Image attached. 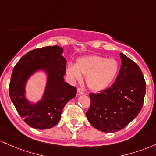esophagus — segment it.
<instances>
[{
	"mask_svg": "<svg viewBox=\"0 0 156 156\" xmlns=\"http://www.w3.org/2000/svg\"><path fill=\"white\" fill-rule=\"evenodd\" d=\"M77 92L80 94H84V90H83V88H81V87H78V88H77Z\"/></svg>",
	"mask_w": 156,
	"mask_h": 156,
	"instance_id": "34e87169",
	"label": "esophagus"
}]
</instances>
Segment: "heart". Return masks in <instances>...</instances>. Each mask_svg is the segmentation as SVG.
<instances>
[{
    "instance_id": "heart-1",
    "label": "heart",
    "mask_w": 156,
    "mask_h": 156,
    "mask_svg": "<svg viewBox=\"0 0 156 156\" xmlns=\"http://www.w3.org/2000/svg\"><path fill=\"white\" fill-rule=\"evenodd\" d=\"M119 70L116 59L90 55L79 59L75 66L69 65L66 71L73 80L80 81L82 75L86 76L87 86L94 91H100L111 85Z\"/></svg>"
}]
</instances>
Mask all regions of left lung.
<instances>
[{"label": "left lung", "mask_w": 156, "mask_h": 156, "mask_svg": "<svg viewBox=\"0 0 156 156\" xmlns=\"http://www.w3.org/2000/svg\"><path fill=\"white\" fill-rule=\"evenodd\" d=\"M122 66L116 81L108 88L89 94L86 112L93 127L105 133L121 130L138 116L144 104L146 82L139 66L120 54Z\"/></svg>", "instance_id": "1"}]
</instances>
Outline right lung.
Masks as SVG:
<instances>
[{"label": "right lung", "instance_id": "obj_1", "mask_svg": "<svg viewBox=\"0 0 156 156\" xmlns=\"http://www.w3.org/2000/svg\"><path fill=\"white\" fill-rule=\"evenodd\" d=\"M57 45L31 50L17 62L12 71L9 91L11 100L21 118L30 127L40 130L51 128L59 122L66 103L76 96V88L64 82L66 59ZM49 73L43 99L31 105L24 97L26 80L37 69Z\"/></svg>", "mask_w": 156, "mask_h": 156}]
</instances>
